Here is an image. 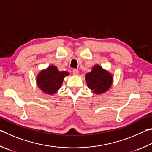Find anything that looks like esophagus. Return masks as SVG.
I'll list each match as a JSON object with an SVG mask.
<instances>
[{"label": "esophagus", "instance_id": "esophagus-1", "mask_svg": "<svg viewBox=\"0 0 152 152\" xmlns=\"http://www.w3.org/2000/svg\"><path fill=\"white\" fill-rule=\"evenodd\" d=\"M73 75H77L79 74V71L77 70V69H73Z\"/></svg>", "mask_w": 152, "mask_h": 152}]
</instances>
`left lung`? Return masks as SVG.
Masks as SVG:
<instances>
[{
    "instance_id": "1",
    "label": "left lung",
    "mask_w": 152,
    "mask_h": 152,
    "mask_svg": "<svg viewBox=\"0 0 152 152\" xmlns=\"http://www.w3.org/2000/svg\"><path fill=\"white\" fill-rule=\"evenodd\" d=\"M86 80L89 88L95 94H103L112 85V75L100 65H95L91 72L86 75Z\"/></svg>"
}]
</instances>
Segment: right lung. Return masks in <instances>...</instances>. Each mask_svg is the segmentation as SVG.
I'll list each match as a JSON object with an SVG mask.
<instances>
[{"label":"right lung","mask_w":152,"mask_h":152,"mask_svg":"<svg viewBox=\"0 0 152 152\" xmlns=\"http://www.w3.org/2000/svg\"><path fill=\"white\" fill-rule=\"evenodd\" d=\"M69 75L66 71H59L54 65H50L39 73L37 77L39 88L48 94H54L61 88L65 77Z\"/></svg>","instance_id":"right-lung-1"}]
</instances>
